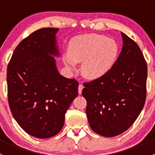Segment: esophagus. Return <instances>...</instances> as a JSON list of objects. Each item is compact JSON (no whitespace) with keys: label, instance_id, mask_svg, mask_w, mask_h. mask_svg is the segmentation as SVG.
<instances>
[{"label":"esophagus","instance_id":"34e87169","mask_svg":"<svg viewBox=\"0 0 155 155\" xmlns=\"http://www.w3.org/2000/svg\"><path fill=\"white\" fill-rule=\"evenodd\" d=\"M83 87H84V86H83V85H82V84H79V88H78V90H79V94H82V89H83Z\"/></svg>","mask_w":155,"mask_h":155}]
</instances>
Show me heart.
<instances>
[{"label": "heart", "instance_id": "obj_1", "mask_svg": "<svg viewBox=\"0 0 155 155\" xmlns=\"http://www.w3.org/2000/svg\"><path fill=\"white\" fill-rule=\"evenodd\" d=\"M119 48L113 40L99 34H83L75 37L64 54V63L75 71L77 63L82 62L81 72L85 77L96 79L105 76L114 67Z\"/></svg>", "mask_w": 155, "mask_h": 155}]
</instances>
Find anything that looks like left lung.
<instances>
[{"mask_svg":"<svg viewBox=\"0 0 155 155\" xmlns=\"http://www.w3.org/2000/svg\"><path fill=\"white\" fill-rule=\"evenodd\" d=\"M123 46L105 76L84 83L89 125L107 137L126 131L140 115L146 98L147 64L138 45L121 32Z\"/></svg>","mask_w":155,"mask_h":155,"instance_id":"1","label":"left lung"}]
</instances>
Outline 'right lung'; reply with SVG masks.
Returning a JSON list of instances; mask_svg holds the SVG:
<instances>
[{"mask_svg": "<svg viewBox=\"0 0 155 155\" xmlns=\"http://www.w3.org/2000/svg\"><path fill=\"white\" fill-rule=\"evenodd\" d=\"M58 28L39 29L16 46L7 67L8 102L26 133L40 139L58 134L65 113L78 95L79 83L58 71Z\"/></svg>", "mask_w": 155, "mask_h": 155, "instance_id": "right-lung-1", "label": "right lung"}]
</instances>
